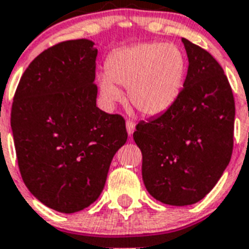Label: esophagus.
I'll list each match as a JSON object with an SVG mask.
<instances>
[{
	"label": "esophagus",
	"instance_id": "esophagus-1",
	"mask_svg": "<svg viewBox=\"0 0 249 249\" xmlns=\"http://www.w3.org/2000/svg\"><path fill=\"white\" fill-rule=\"evenodd\" d=\"M135 130V124L133 123V121H126V131H128L129 135H133V133H134Z\"/></svg>",
	"mask_w": 249,
	"mask_h": 249
}]
</instances>
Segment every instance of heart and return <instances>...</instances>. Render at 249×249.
I'll use <instances>...</instances> for the list:
<instances>
[{
    "instance_id": "obj_1",
    "label": "heart",
    "mask_w": 249,
    "mask_h": 249,
    "mask_svg": "<svg viewBox=\"0 0 249 249\" xmlns=\"http://www.w3.org/2000/svg\"><path fill=\"white\" fill-rule=\"evenodd\" d=\"M106 70L97 76V84L107 107L123 100L119 86L128 87L131 105L147 116H157L180 96L187 61L175 44L142 42L112 52Z\"/></svg>"
}]
</instances>
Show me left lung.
Segmentation results:
<instances>
[{
  "instance_id": "left-lung-1",
  "label": "left lung",
  "mask_w": 249,
  "mask_h": 249,
  "mask_svg": "<svg viewBox=\"0 0 249 249\" xmlns=\"http://www.w3.org/2000/svg\"><path fill=\"white\" fill-rule=\"evenodd\" d=\"M188 72L177 102L141 121L133 134L142 151V177L157 201L197 203L219 181L233 152L235 105L223 68L199 46L181 38Z\"/></svg>"
}]
</instances>
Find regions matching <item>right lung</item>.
Instances as JSON below:
<instances>
[{
  "label": "right lung",
  "instance_id": "obj_1",
  "mask_svg": "<svg viewBox=\"0 0 249 249\" xmlns=\"http://www.w3.org/2000/svg\"><path fill=\"white\" fill-rule=\"evenodd\" d=\"M97 48L66 40L30 62L14 97L11 129L21 178L38 201L62 213L90 206L104 191L125 120L96 105Z\"/></svg>",
  "mask_w": 249,
  "mask_h": 249
}]
</instances>
